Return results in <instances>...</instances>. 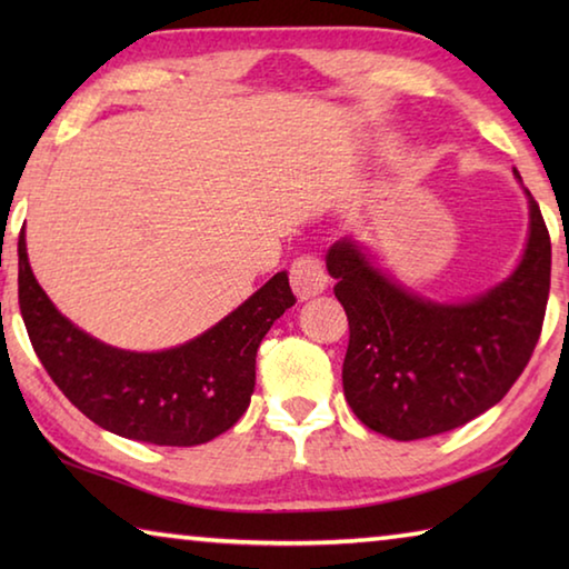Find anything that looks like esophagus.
I'll return each mask as SVG.
<instances>
[{"label":"esophagus","instance_id":"34e87169","mask_svg":"<svg viewBox=\"0 0 569 569\" xmlns=\"http://www.w3.org/2000/svg\"><path fill=\"white\" fill-rule=\"evenodd\" d=\"M329 286V276L323 271V263L313 256H303L293 261L291 266V288L298 301H308V298L319 296Z\"/></svg>","mask_w":569,"mask_h":569}]
</instances>
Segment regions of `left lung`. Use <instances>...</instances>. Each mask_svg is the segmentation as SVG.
Returning a JSON list of instances; mask_svg holds the SVG:
<instances>
[{
	"instance_id": "left-lung-1",
	"label": "left lung",
	"mask_w": 569,
	"mask_h": 569,
	"mask_svg": "<svg viewBox=\"0 0 569 569\" xmlns=\"http://www.w3.org/2000/svg\"><path fill=\"white\" fill-rule=\"evenodd\" d=\"M522 186V178L515 170ZM529 208L512 273L465 301L421 296L391 278L359 238L329 248L326 268L349 316L343 397L377 435L413 441L451 431L492 409L532 356L550 296V233Z\"/></svg>"
}]
</instances>
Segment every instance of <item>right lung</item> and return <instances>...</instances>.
Masks as SVG:
<instances>
[{
	"label": "right lung",
	"mask_w": 569,
	"mask_h": 569,
	"mask_svg": "<svg viewBox=\"0 0 569 569\" xmlns=\"http://www.w3.org/2000/svg\"><path fill=\"white\" fill-rule=\"evenodd\" d=\"M19 308L52 381L84 417L112 435L158 447H196L243 417L256 389V353L296 303L288 273H276L226 319L162 351H130L94 339L42 291L19 233Z\"/></svg>",
	"instance_id": "1"
}]
</instances>
